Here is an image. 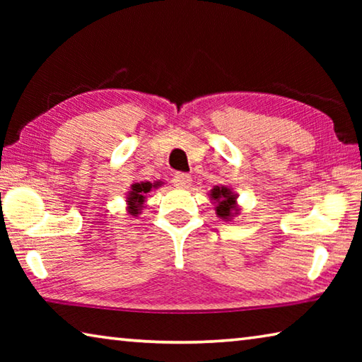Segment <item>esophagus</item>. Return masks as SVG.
I'll use <instances>...</instances> for the list:
<instances>
[{
    "label": "esophagus",
    "mask_w": 362,
    "mask_h": 362,
    "mask_svg": "<svg viewBox=\"0 0 362 362\" xmlns=\"http://www.w3.org/2000/svg\"><path fill=\"white\" fill-rule=\"evenodd\" d=\"M173 182L175 187L179 188H188L189 183H192V177L185 173H175L173 177Z\"/></svg>",
    "instance_id": "1"
}]
</instances>
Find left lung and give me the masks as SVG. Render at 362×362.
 Masks as SVG:
<instances>
[{
  "label": "left lung",
  "mask_w": 362,
  "mask_h": 362,
  "mask_svg": "<svg viewBox=\"0 0 362 362\" xmlns=\"http://www.w3.org/2000/svg\"><path fill=\"white\" fill-rule=\"evenodd\" d=\"M212 198L216 199L217 203V216L222 218H230L233 214H236V196L231 193L230 188L226 187H216L212 189Z\"/></svg>",
  "instance_id": "left-lung-1"
}]
</instances>
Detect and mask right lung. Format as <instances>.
<instances>
[{"label":"right lung","instance_id":"right-lung-1","mask_svg":"<svg viewBox=\"0 0 362 362\" xmlns=\"http://www.w3.org/2000/svg\"><path fill=\"white\" fill-rule=\"evenodd\" d=\"M150 188H151V183H148V182L134 183L132 185V192L129 194V198H127V203H129V206H131L132 216H137L139 214V207L144 203L145 194L150 192Z\"/></svg>","mask_w":362,"mask_h":362}]
</instances>
